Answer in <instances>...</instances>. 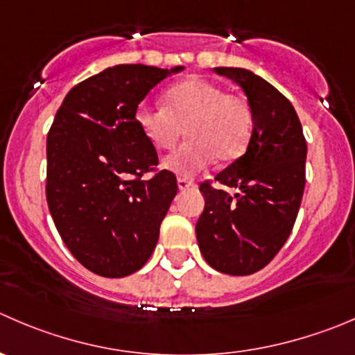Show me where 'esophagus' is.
I'll return each mask as SVG.
<instances>
[{
	"mask_svg": "<svg viewBox=\"0 0 355 355\" xmlns=\"http://www.w3.org/2000/svg\"><path fill=\"white\" fill-rule=\"evenodd\" d=\"M177 184H178V189H180V191H187V189L194 187V182L189 180V178H185V177H178Z\"/></svg>",
	"mask_w": 355,
	"mask_h": 355,
	"instance_id": "esophagus-1",
	"label": "esophagus"
}]
</instances>
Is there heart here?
Wrapping results in <instances>:
<instances>
[{
	"label": "heart",
	"mask_w": 355,
	"mask_h": 355,
	"mask_svg": "<svg viewBox=\"0 0 355 355\" xmlns=\"http://www.w3.org/2000/svg\"><path fill=\"white\" fill-rule=\"evenodd\" d=\"M137 125L157 150L173 149L185 126L187 140L164 157L163 166L192 177L216 157L230 161L246 150L253 111L246 97L202 78H189L164 92V105L137 109Z\"/></svg>",
	"instance_id": "heart-1"
}]
</instances>
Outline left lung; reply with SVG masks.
<instances>
[{
  "mask_svg": "<svg viewBox=\"0 0 355 355\" xmlns=\"http://www.w3.org/2000/svg\"><path fill=\"white\" fill-rule=\"evenodd\" d=\"M243 88L253 111L246 153L199 187L205 209L196 223L199 250L209 267L229 276H250L269 263L297 220L305 189L307 142L291 102L254 72L215 67Z\"/></svg>",
  "mask_w": 355,
  "mask_h": 355,
  "instance_id": "left-lung-1",
  "label": "left lung"
}]
</instances>
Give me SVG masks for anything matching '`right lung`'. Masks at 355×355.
Masks as SVG:
<instances>
[{
	"label": "right lung",
	"instance_id": "right-lung-1",
	"mask_svg": "<svg viewBox=\"0 0 355 355\" xmlns=\"http://www.w3.org/2000/svg\"><path fill=\"white\" fill-rule=\"evenodd\" d=\"M119 64L76 85L46 137V201L76 260L104 277L146 265L177 196V178L161 170L156 147L137 125V109L157 83L184 71Z\"/></svg>",
	"mask_w": 355,
	"mask_h": 355
}]
</instances>
